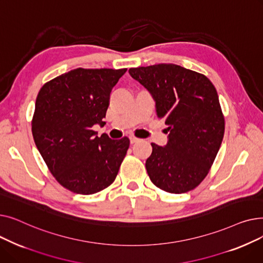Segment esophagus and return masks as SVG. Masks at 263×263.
<instances>
[{
	"mask_svg": "<svg viewBox=\"0 0 263 263\" xmlns=\"http://www.w3.org/2000/svg\"><path fill=\"white\" fill-rule=\"evenodd\" d=\"M137 142H140V139H137V137H134V136H130V143L131 144H135Z\"/></svg>",
	"mask_w": 263,
	"mask_h": 263,
	"instance_id": "obj_1",
	"label": "esophagus"
}]
</instances>
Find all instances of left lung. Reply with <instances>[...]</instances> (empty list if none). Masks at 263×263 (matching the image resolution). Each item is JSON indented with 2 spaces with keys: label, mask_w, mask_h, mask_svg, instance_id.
I'll use <instances>...</instances> for the list:
<instances>
[{
  "label": "left lung",
  "mask_w": 263,
  "mask_h": 263,
  "mask_svg": "<svg viewBox=\"0 0 263 263\" xmlns=\"http://www.w3.org/2000/svg\"><path fill=\"white\" fill-rule=\"evenodd\" d=\"M156 102L168 128L167 144H151L146 170L159 189L181 194L195 189L209 173L225 131L217 91L205 76L175 64L129 69Z\"/></svg>",
  "instance_id": "left-lung-1"
}]
</instances>
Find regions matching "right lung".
I'll return each instance as SVG.
<instances>
[{
  "label": "right lung",
  "mask_w": 263,
  "mask_h": 263,
  "mask_svg": "<svg viewBox=\"0 0 263 263\" xmlns=\"http://www.w3.org/2000/svg\"><path fill=\"white\" fill-rule=\"evenodd\" d=\"M127 69L77 68L38 92L32 133L37 149L60 184L90 195L112 184L130 145L92 130L104 121L109 95Z\"/></svg>",
  "instance_id": "right-lung-1"
}]
</instances>
